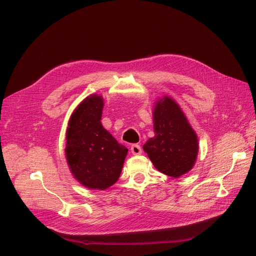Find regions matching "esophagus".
Masks as SVG:
<instances>
[{
    "label": "esophagus",
    "instance_id": "obj_1",
    "mask_svg": "<svg viewBox=\"0 0 256 256\" xmlns=\"http://www.w3.org/2000/svg\"><path fill=\"white\" fill-rule=\"evenodd\" d=\"M131 152H132V154H142V148L140 145L138 144H134L131 145V148H130Z\"/></svg>",
    "mask_w": 256,
    "mask_h": 256
}]
</instances>
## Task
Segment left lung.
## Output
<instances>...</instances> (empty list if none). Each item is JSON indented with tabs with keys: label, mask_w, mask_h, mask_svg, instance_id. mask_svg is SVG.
I'll return each instance as SVG.
<instances>
[{
	"label": "left lung",
	"mask_w": 256,
	"mask_h": 256,
	"mask_svg": "<svg viewBox=\"0 0 256 256\" xmlns=\"http://www.w3.org/2000/svg\"><path fill=\"white\" fill-rule=\"evenodd\" d=\"M154 136L143 145L159 172L180 177L194 166L198 152V136L174 100L164 96L154 106Z\"/></svg>",
	"instance_id": "1"
}]
</instances>
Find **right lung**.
I'll return each instance as SVG.
<instances>
[{"label": "right lung", "mask_w": 256, "mask_h": 256, "mask_svg": "<svg viewBox=\"0 0 256 256\" xmlns=\"http://www.w3.org/2000/svg\"><path fill=\"white\" fill-rule=\"evenodd\" d=\"M104 99L90 95L76 106L68 122L66 159L79 182L106 190L118 182L128 150L102 125Z\"/></svg>", "instance_id": "obj_1"}]
</instances>
